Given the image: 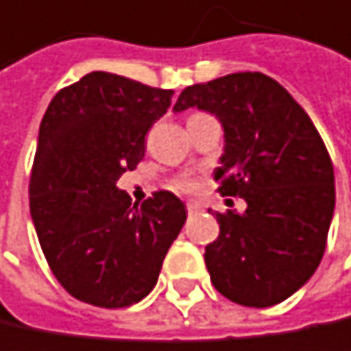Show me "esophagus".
<instances>
[{"label":"esophagus","mask_w":351,"mask_h":351,"mask_svg":"<svg viewBox=\"0 0 351 351\" xmlns=\"http://www.w3.org/2000/svg\"><path fill=\"white\" fill-rule=\"evenodd\" d=\"M186 208H188V212H190V214H196V212L202 210V204L196 202V199H190V202L186 204Z\"/></svg>","instance_id":"1"}]
</instances>
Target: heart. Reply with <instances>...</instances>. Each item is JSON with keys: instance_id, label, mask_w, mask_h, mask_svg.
<instances>
[{"instance_id": "b5f03b06", "label": "heart", "mask_w": 351, "mask_h": 351, "mask_svg": "<svg viewBox=\"0 0 351 351\" xmlns=\"http://www.w3.org/2000/svg\"><path fill=\"white\" fill-rule=\"evenodd\" d=\"M176 188L178 190H182V192H194L197 188V184L194 180H188V178H184V180H178L176 182Z\"/></svg>"}]
</instances>
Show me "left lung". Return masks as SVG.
<instances>
[{
    "label": "left lung",
    "mask_w": 351,
    "mask_h": 351,
    "mask_svg": "<svg viewBox=\"0 0 351 351\" xmlns=\"http://www.w3.org/2000/svg\"><path fill=\"white\" fill-rule=\"evenodd\" d=\"M216 114L224 154L214 180L246 210L216 212L204 258L218 293L271 307L305 285L326 252L335 206L333 165L309 114L267 74L237 72L182 90L173 110Z\"/></svg>",
    "instance_id": "1"
}]
</instances>
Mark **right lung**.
<instances>
[{"instance_id": "right-lung-1", "label": "right lung", "mask_w": 351, "mask_h": 351, "mask_svg": "<svg viewBox=\"0 0 351 351\" xmlns=\"http://www.w3.org/2000/svg\"><path fill=\"white\" fill-rule=\"evenodd\" d=\"M173 90L90 72L62 88L40 123L29 178V214L58 283L78 301L119 309L157 283L186 222L171 192L133 204L117 188L145 155V135Z\"/></svg>"}]
</instances>
